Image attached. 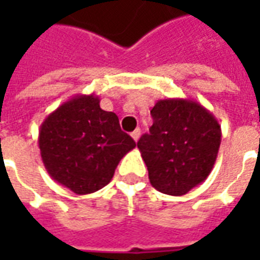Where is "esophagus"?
Instances as JSON below:
<instances>
[{"mask_svg":"<svg viewBox=\"0 0 260 260\" xmlns=\"http://www.w3.org/2000/svg\"><path fill=\"white\" fill-rule=\"evenodd\" d=\"M131 136L134 138V141L138 142L139 141V138H141V129H139V128H138V129H135L134 132H132V134H131Z\"/></svg>","mask_w":260,"mask_h":260,"instance_id":"1","label":"esophagus"}]
</instances>
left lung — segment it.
<instances>
[{"label": "left lung", "instance_id": "left-lung-1", "mask_svg": "<svg viewBox=\"0 0 260 260\" xmlns=\"http://www.w3.org/2000/svg\"><path fill=\"white\" fill-rule=\"evenodd\" d=\"M153 125L138 142L153 188L181 196L206 180L221 142L218 121L188 99L158 100L150 110Z\"/></svg>", "mask_w": 260, "mask_h": 260}]
</instances>
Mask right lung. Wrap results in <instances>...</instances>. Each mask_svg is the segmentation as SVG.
<instances>
[{
    "mask_svg": "<svg viewBox=\"0 0 260 260\" xmlns=\"http://www.w3.org/2000/svg\"><path fill=\"white\" fill-rule=\"evenodd\" d=\"M136 146L117 114L100 108L96 94H78L43 121L39 147L54 181L78 195L102 189L119 160Z\"/></svg>",
    "mask_w": 260,
    "mask_h": 260,
    "instance_id": "right-lung-1",
    "label": "right lung"
}]
</instances>
